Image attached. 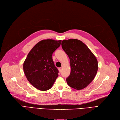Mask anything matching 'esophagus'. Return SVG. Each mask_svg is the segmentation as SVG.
<instances>
[{
	"label": "esophagus",
	"mask_w": 120,
	"mask_h": 120,
	"mask_svg": "<svg viewBox=\"0 0 120 120\" xmlns=\"http://www.w3.org/2000/svg\"><path fill=\"white\" fill-rule=\"evenodd\" d=\"M59 71L60 72H61V71H62V68H59Z\"/></svg>",
	"instance_id": "1"
}]
</instances>
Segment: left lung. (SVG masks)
Listing matches in <instances>:
<instances>
[{"instance_id":"left-lung-1","label":"left lung","mask_w":120,"mask_h":120,"mask_svg":"<svg viewBox=\"0 0 120 120\" xmlns=\"http://www.w3.org/2000/svg\"><path fill=\"white\" fill-rule=\"evenodd\" d=\"M61 46L70 60L69 86L76 90L86 87L94 80L98 69V60L86 45L76 39L64 40Z\"/></svg>"}]
</instances>
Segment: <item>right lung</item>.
<instances>
[{"instance_id":"right-lung-1","label":"right lung","mask_w":120,"mask_h":120,"mask_svg":"<svg viewBox=\"0 0 120 120\" xmlns=\"http://www.w3.org/2000/svg\"><path fill=\"white\" fill-rule=\"evenodd\" d=\"M61 40H43L37 43L28 53L23 63L24 74L30 83L41 91L50 89L59 71L52 60L53 53L60 46Z\"/></svg>"}]
</instances>
